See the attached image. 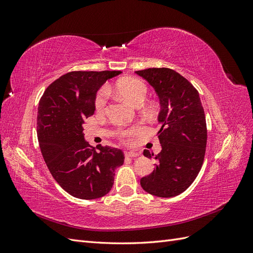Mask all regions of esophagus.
I'll list each match as a JSON object with an SVG mask.
<instances>
[{
  "mask_svg": "<svg viewBox=\"0 0 253 253\" xmlns=\"http://www.w3.org/2000/svg\"><path fill=\"white\" fill-rule=\"evenodd\" d=\"M126 156H127V157H137V156H139V153H136V152H126Z\"/></svg>",
  "mask_w": 253,
  "mask_h": 253,
  "instance_id": "1",
  "label": "esophagus"
}]
</instances>
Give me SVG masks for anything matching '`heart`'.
<instances>
[{"instance_id": "obj_1", "label": "heart", "mask_w": 253, "mask_h": 253, "mask_svg": "<svg viewBox=\"0 0 253 253\" xmlns=\"http://www.w3.org/2000/svg\"><path fill=\"white\" fill-rule=\"evenodd\" d=\"M115 89L118 93L126 98L134 105H140L148 94V87L142 80L138 78H124L117 81L116 85H115ZM109 100V90L106 87H102L98 91L96 100H95V106L96 110L99 113H102L106 110V105H108ZM136 131L131 129V131H118L117 135L122 137V138H132L133 136L136 135Z\"/></svg>"}]
</instances>
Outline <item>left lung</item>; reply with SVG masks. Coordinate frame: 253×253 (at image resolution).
Returning <instances> with one entry per match:
<instances>
[{
	"label": "left lung",
	"mask_w": 253,
	"mask_h": 253,
	"mask_svg": "<svg viewBox=\"0 0 253 253\" xmlns=\"http://www.w3.org/2000/svg\"><path fill=\"white\" fill-rule=\"evenodd\" d=\"M137 75L149 82L159 99L157 137L162 151L154 157V171L140 179L142 189L158 197L186 191L200 173L207 145L206 117L200 94L180 74L170 68H148Z\"/></svg>",
	"instance_id": "obj_1"
}]
</instances>
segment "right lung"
I'll use <instances>...</instances> for the list:
<instances>
[{
  "label": "right lung",
  "mask_w": 253,
  "mask_h": 253,
  "mask_svg": "<svg viewBox=\"0 0 253 253\" xmlns=\"http://www.w3.org/2000/svg\"><path fill=\"white\" fill-rule=\"evenodd\" d=\"M119 71L71 72L52 82L39 102L37 132L44 162L68 194L95 200L108 194L115 169L125 162L120 149L99 147L84 138V119L94 115L97 90Z\"/></svg>",
  "instance_id": "right-lung-1"
}]
</instances>
